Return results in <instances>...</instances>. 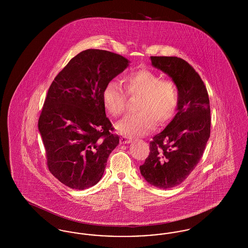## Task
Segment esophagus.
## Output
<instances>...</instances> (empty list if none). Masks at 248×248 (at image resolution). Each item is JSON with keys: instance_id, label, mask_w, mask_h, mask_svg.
Segmentation results:
<instances>
[{"instance_id": "1", "label": "esophagus", "mask_w": 248, "mask_h": 248, "mask_svg": "<svg viewBox=\"0 0 248 248\" xmlns=\"http://www.w3.org/2000/svg\"><path fill=\"white\" fill-rule=\"evenodd\" d=\"M132 141L131 138L129 137H126V136H122L120 138V143L121 144H128L130 142Z\"/></svg>"}]
</instances>
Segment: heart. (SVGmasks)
Here are the masks:
<instances>
[{"label":"heart","mask_w":248,"mask_h":248,"mask_svg":"<svg viewBox=\"0 0 248 248\" xmlns=\"http://www.w3.org/2000/svg\"><path fill=\"white\" fill-rule=\"evenodd\" d=\"M124 90L116 81H109L102 92L103 105L110 115L120 117L126 108L127 96H140L135 107L138 111L116 124V129L126 137L142 136L165 125L174 117L179 105V89L172 80L148 69L131 71L123 78Z\"/></svg>","instance_id":"heart-1"}]
</instances>
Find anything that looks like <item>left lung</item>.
Here are the masks:
<instances>
[{"label": "left lung", "instance_id": "1", "mask_svg": "<svg viewBox=\"0 0 248 248\" xmlns=\"http://www.w3.org/2000/svg\"><path fill=\"white\" fill-rule=\"evenodd\" d=\"M154 67L168 74L179 89L177 113L150 142V154L140 166L154 187L170 189L181 184L200 162L210 137V103L198 72L177 57H151Z\"/></svg>", "mask_w": 248, "mask_h": 248}]
</instances>
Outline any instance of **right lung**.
<instances>
[{
    "label": "right lung",
    "mask_w": 248,
    "mask_h": 248,
    "mask_svg": "<svg viewBox=\"0 0 248 248\" xmlns=\"http://www.w3.org/2000/svg\"><path fill=\"white\" fill-rule=\"evenodd\" d=\"M127 66L118 54L87 49L69 61L48 89L38 127L50 173L71 189L95 185L119 144L102 92Z\"/></svg>",
    "instance_id": "obj_1"
}]
</instances>
